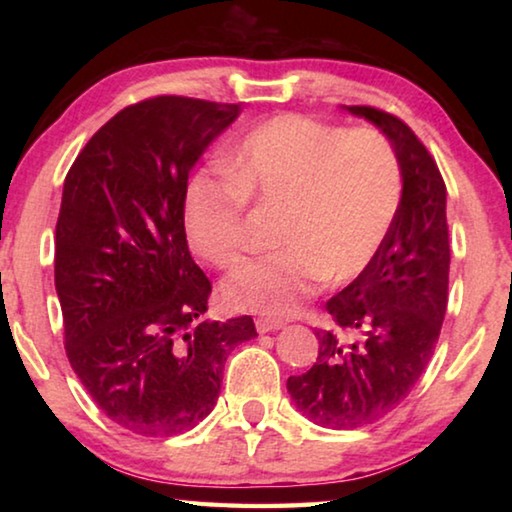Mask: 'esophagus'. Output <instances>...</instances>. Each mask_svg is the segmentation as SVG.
<instances>
[{
    "label": "esophagus",
    "instance_id": "34e87169",
    "mask_svg": "<svg viewBox=\"0 0 512 512\" xmlns=\"http://www.w3.org/2000/svg\"><path fill=\"white\" fill-rule=\"evenodd\" d=\"M284 325V320H280V318H268V316H259L257 320H255V327H257V332L259 334H266V332H277V329H282Z\"/></svg>",
    "mask_w": 512,
    "mask_h": 512
}]
</instances>
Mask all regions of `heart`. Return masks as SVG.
<instances>
[{"label": "heart", "mask_w": 512, "mask_h": 512, "mask_svg": "<svg viewBox=\"0 0 512 512\" xmlns=\"http://www.w3.org/2000/svg\"><path fill=\"white\" fill-rule=\"evenodd\" d=\"M228 176L198 171L183 196L185 232L198 255L230 266L246 246V205L280 207L271 255L246 259L223 282L237 309L293 314L325 280L366 271L402 201V162L377 128H348L284 112L225 153Z\"/></svg>", "instance_id": "obj_1"}]
</instances>
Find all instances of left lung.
<instances>
[{
    "label": "left lung",
    "instance_id": "obj_1",
    "mask_svg": "<svg viewBox=\"0 0 512 512\" xmlns=\"http://www.w3.org/2000/svg\"><path fill=\"white\" fill-rule=\"evenodd\" d=\"M375 124L402 162V201L366 271L327 300L334 329H318L316 363L289 377L293 404L329 429L366 427L418 384L443 327L449 287L447 189L436 160L402 119L345 106Z\"/></svg>",
    "mask_w": 512,
    "mask_h": 512
}]
</instances>
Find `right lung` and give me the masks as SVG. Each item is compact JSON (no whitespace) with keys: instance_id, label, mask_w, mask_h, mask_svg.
Returning a JSON list of instances; mask_svg holds the SVG:
<instances>
[{"instance_id":"1","label":"right lung","mask_w":512,"mask_h":512,"mask_svg":"<svg viewBox=\"0 0 512 512\" xmlns=\"http://www.w3.org/2000/svg\"><path fill=\"white\" fill-rule=\"evenodd\" d=\"M237 103L153 97L117 112L67 171L54 277L65 352L108 418L178 436L210 415L250 316L203 320L212 284L189 255L183 196Z\"/></svg>"}]
</instances>
